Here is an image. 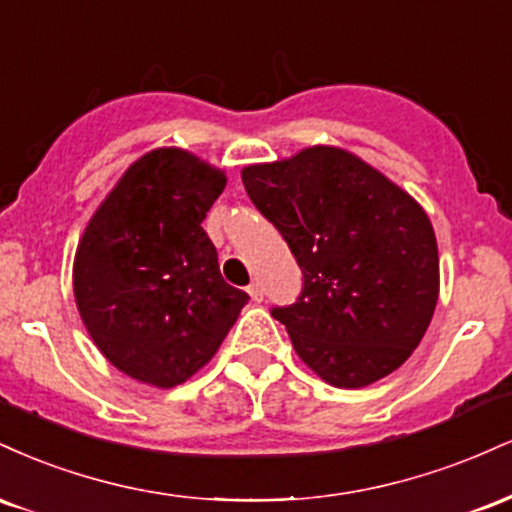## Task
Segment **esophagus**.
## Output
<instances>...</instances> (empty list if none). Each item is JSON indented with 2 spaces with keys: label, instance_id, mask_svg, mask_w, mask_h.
Listing matches in <instances>:
<instances>
[{
  "label": "esophagus",
  "instance_id": "obj_1",
  "mask_svg": "<svg viewBox=\"0 0 512 512\" xmlns=\"http://www.w3.org/2000/svg\"><path fill=\"white\" fill-rule=\"evenodd\" d=\"M248 293H250V298H252V301H255V303H260L262 298H264V289H262V284H260V281H252V284L248 286Z\"/></svg>",
  "mask_w": 512,
  "mask_h": 512
}]
</instances>
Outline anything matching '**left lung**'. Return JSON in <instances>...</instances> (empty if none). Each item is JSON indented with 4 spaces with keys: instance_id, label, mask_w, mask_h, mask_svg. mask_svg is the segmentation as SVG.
<instances>
[{
    "instance_id": "left-lung-1",
    "label": "left lung",
    "mask_w": 512,
    "mask_h": 512,
    "mask_svg": "<svg viewBox=\"0 0 512 512\" xmlns=\"http://www.w3.org/2000/svg\"><path fill=\"white\" fill-rule=\"evenodd\" d=\"M240 178L303 272L298 301L272 310L298 358L346 390L395 373L438 303V243L424 207L339 146L252 163Z\"/></svg>"
}]
</instances>
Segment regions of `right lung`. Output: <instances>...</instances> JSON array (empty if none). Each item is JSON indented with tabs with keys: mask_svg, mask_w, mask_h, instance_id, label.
<instances>
[{
	"mask_svg": "<svg viewBox=\"0 0 512 512\" xmlns=\"http://www.w3.org/2000/svg\"><path fill=\"white\" fill-rule=\"evenodd\" d=\"M226 173L161 146L93 211L74 255V298L93 344L139 383L182 385L214 358L248 293L219 272L202 221Z\"/></svg>",
	"mask_w": 512,
	"mask_h": 512,
	"instance_id": "right-lung-1",
	"label": "right lung"
}]
</instances>
